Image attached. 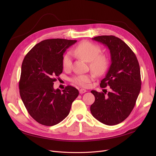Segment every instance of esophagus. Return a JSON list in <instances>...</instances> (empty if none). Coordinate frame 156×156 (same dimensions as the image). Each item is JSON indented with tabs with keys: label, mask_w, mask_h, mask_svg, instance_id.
<instances>
[{
	"label": "esophagus",
	"mask_w": 156,
	"mask_h": 156,
	"mask_svg": "<svg viewBox=\"0 0 156 156\" xmlns=\"http://www.w3.org/2000/svg\"><path fill=\"white\" fill-rule=\"evenodd\" d=\"M87 92V90L85 89H83V88H81V89H80V90H79V92H80V94H84V93H85Z\"/></svg>",
	"instance_id": "esophagus-1"
}]
</instances>
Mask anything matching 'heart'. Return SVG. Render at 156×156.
I'll return each mask as SVG.
<instances>
[{
    "instance_id": "obj_1",
    "label": "heart",
    "mask_w": 156,
    "mask_h": 156,
    "mask_svg": "<svg viewBox=\"0 0 156 156\" xmlns=\"http://www.w3.org/2000/svg\"><path fill=\"white\" fill-rule=\"evenodd\" d=\"M101 47L91 42L84 40L74 49V54L87 62H90V67L96 73L101 74L105 71L108 65V59L105 55L99 54ZM72 64L70 53L65 54L62 58V66L64 69H69ZM93 75H80L72 80L75 83L82 87H87L94 78Z\"/></svg>"
}]
</instances>
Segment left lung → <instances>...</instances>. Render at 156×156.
<instances>
[{"mask_svg":"<svg viewBox=\"0 0 156 156\" xmlns=\"http://www.w3.org/2000/svg\"><path fill=\"white\" fill-rule=\"evenodd\" d=\"M92 40L107 46L111 64L101 88L109 86L106 93L92 90L95 102L90 106L92 116L106 125L123 121L132 111L141 89L140 69L134 52L120 38L112 35L95 37Z\"/></svg>","mask_w":156,"mask_h":156,"instance_id":"8db88e82","label":"left lung"}]
</instances>
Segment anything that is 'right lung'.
<instances>
[{
	"instance_id": "obj_1",
	"label": "right lung",
	"mask_w": 156,
	"mask_h": 156,
	"mask_svg": "<svg viewBox=\"0 0 156 156\" xmlns=\"http://www.w3.org/2000/svg\"><path fill=\"white\" fill-rule=\"evenodd\" d=\"M76 40L47 39L36 44L24 57L19 82L22 101L30 115L38 123L54 126L68 116L78 90L67 86L61 92L54 82L62 72L66 50Z\"/></svg>"
}]
</instances>
